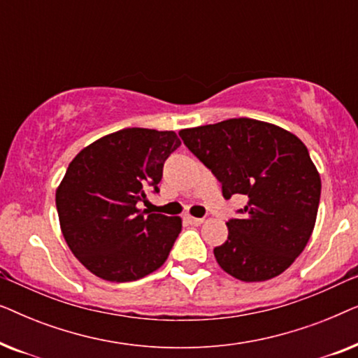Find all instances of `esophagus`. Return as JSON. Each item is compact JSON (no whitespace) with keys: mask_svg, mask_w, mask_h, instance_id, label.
<instances>
[{"mask_svg":"<svg viewBox=\"0 0 358 358\" xmlns=\"http://www.w3.org/2000/svg\"><path fill=\"white\" fill-rule=\"evenodd\" d=\"M185 222H187L189 224H194V227H199V224L203 223V218H195V217H185Z\"/></svg>","mask_w":358,"mask_h":358,"instance_id":"34e87169","label":"esophagus"}]
</instances>
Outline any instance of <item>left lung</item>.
<instances>
[{"instance_id":"1","label":"left lung","mask_w":358,"mask_h":358,"mask_svg":"<svg viewBox=\"0 0 358 358\" xmlns=\"http://www.w3.org/2000/svg\"><path fill=\"white\" fill-rule=\"evenodd\" d=\"M179 136L222 182L224 199H249L243 217L227 223V241L213 249L218 266L243 282L280 275L310 241L320 207L321 178L305 143L246 117L184 129Z\"/></svg>"}]
</instances>
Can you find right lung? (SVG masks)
<instances>
[{
  "label": "right lung",
  "instance_id": "1",
  "mask_svg": "<svg viewBox=\"0 0 358 358\" xmlns=\"http://www.w3.org/2000/svg\"><path fill=\"white\" fill-rule=\"evenodd\" d=\"M180 146L174 131L124 129L87 145L55 194L63 238L78 261L107 282H131L166 262L182 220L141 212L163 166Z\"/></svg>",
  "mask_w": 358,
  "mask_h": 358
}]
</instances>
